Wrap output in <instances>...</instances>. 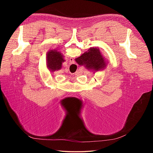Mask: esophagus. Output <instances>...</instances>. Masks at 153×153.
<instances>
[{
	"mask_svg": "<svg viewBox=\"0 0 153 153\" xmlns=\"http://www.w3.org/2000/svg\"><path fill=\"white\" fill-rule=\"evenodd\" d=\"M74 63H75V61H74L73 58H70V59H69V64H74Z\"/></svg>",
	"mask_w": 153,
	"mask_h": 153,
	"instance_id": "34e87169",
	"label": "esophagus"
}]
</instances>
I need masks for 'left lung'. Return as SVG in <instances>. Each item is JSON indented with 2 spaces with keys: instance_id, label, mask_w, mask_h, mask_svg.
I'll list each match as a JSON object with an SVG mask.
<instances>
[{
  "instance_id": "obj_1",
  "label": "left lung",
  "mask_w": 153,
  "mask_h": 153,
  "mask_svg": "<svg viewBox=\"0 0 153 153\" xmlns=\"http://www.w3.org/2000/svg\"><path fill=\"white\" fill-rule=\"evenodd\" d=\"M64 61L63 55L57 50H51L47 54V66L50 71H55L61 69Z\"/></svg>"
}]
</instances>
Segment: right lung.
<instances>
[{
	"label": "right lung",
	"mask_w": 153,
	"mask_h": 153,
	"mask_svg": "<svg viewBox=\"0 0 153 153\" xmlns=\"http://www.w3.org/2000/svg\"><path fill=\"white\" fill-rule=\"evenodd\" d=\"M75 61L80 66H84L89 70L95 71L103 70L106 66L105 59L98 48H90L87 52L75 59Z\"/></svg>",
	"instance_id": "obj_1"
}]
</instances>
